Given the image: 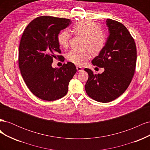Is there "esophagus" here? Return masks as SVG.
I'll return each mask as SVG.
<instances>
[{
    "instance_id": "1",
    "label": "esophagus",
    "mask_w": 150,
    "mask_h": 150,
    "mask_svg": "<svg viewBox=\"0 0 150 150\" xmlns=\"http://www.w3.org/2000/svg\"><path fill=\"white\" fill-rule=\"evenodd\" d=\"M76 69L78 71H82L83 69V67H81V66H76Z\"/></svg>"
}]
</instances>
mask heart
Masks as SVG:
<instances>
[{
    "mask_svg": "<svg viewBox=\"0 0 150 150\" xmlns=\"http://www.w3.org/2000/svg\"><path fill=\"white\" fill-rule=\"evenodd\" d=\"M71 31L76 35L83 36L81 48L71 49L66 54L67 59L76 65L81 64L91 54L97 55L101 52L106 43L105 31L98 27L96 22L89 19L78 21L72 25ZM71 34L63 30L57 35V42L60 47L66 49L69 45Z\"/></svg>",
    "mask_w": 150,
    "mask_h": 150,
    "instance_id": "b5f03b06",
    "label": "heart"
}]
</instances>
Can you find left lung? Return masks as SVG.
<instances>
[{
  "label": "left lung",
  "mask_w": 150,
  "mask_h": 150,
  "mask_svg": "<svg viewBox=\"0 0 150 150\" xmlns=\"http://www.w3.org/2000/svg\"><path fill=\"white\" fill-rule=\"evenodd\" d=\"M110 35L105 46L92 64L104 67L102 74H96L88 68L89 75L85 85L88 96L94 100L110 102L128 88L132 81L137 64V47L128 30L121 22L108 19Z\"/></svg>",
  "instance_id": "obj_1"
}]
</instances>
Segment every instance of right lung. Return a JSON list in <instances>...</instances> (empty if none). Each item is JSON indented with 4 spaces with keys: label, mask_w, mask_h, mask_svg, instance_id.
I'll return each instance as SVG.
<instances>
[{
    "label": "right lung",
    "mask_w": 150,
    "mask_h": 150,
    "mask_svg": "<svg viewBox=\"0 0 150 150\" xmlns=\"http://www.w3.org/2000/svg\"><path fill=\"white\" fill-rule=\"evenodd\" d=\"M71 24L65 18L40 16L32 21L22 35L19 49V66L25 83L35 96L45 101L64 97L77 71L71 62L52 68L53 57L64 60L57 35Z\"/></svg>",
    "instance_id": "obj_1"
}]
</instances>
